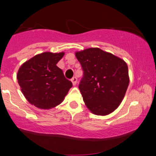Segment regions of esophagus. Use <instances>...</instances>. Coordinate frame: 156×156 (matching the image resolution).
Wrapping results in <instances>:
<instances>
[{
    "label": "esophagus",
    "instance_id": "esophagus-1",
    "mask_svg": "<svg viewBox=\"0 0 156 156\" xmlns=\"http://www.w3.org/2000/svg\"><path fill=\"white\" fill-rule=\"evenodd\" d=\"M71 81H72L73 86H76L77 83V81H78V79H77L76 77H73L72 79H71Z\"/></svg>",
    "mask_w": 156,
    "mask_h": 156
}]
</instances>
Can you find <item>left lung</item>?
Returning <instances> with one entry per match:
<instances>
[{
  "mask_svg": "<svg viewBox=\"0 0 156 156\" xmlns=\"http://www.w3.org/2000/svg\"><path fill=\"white\" fill-rule=\"evenodd\" d=\"M76 57L84 71L78 88L87 108L102 116L115 111L129 84L126 62L99 48L76 51Z\"/></svg>",
  "mask_w": 156,
  "mask_h": 156,
  "instance_id": "obj_1",
  "label": "left lung"
}]
</instances>
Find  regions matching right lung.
Masks as SVG:
<instances>
[{
    "instance_id": "1",
    "label": "right lung",
    "mask_w": 156,
    "mask_h": 156,
    "mask_svg": "<svg viewBox=\"0 0 156 156\" xmlns=\"http://www.w3.org/2000/svg\"><path fill=\"white\" fill-rule=\"evenodd\" d=\"M65 52H44L34 56L19 69L16 78L26 99L37 108L48 110L63 102L73 86L57 64Z\"/></svg>"
}]
</instances>
